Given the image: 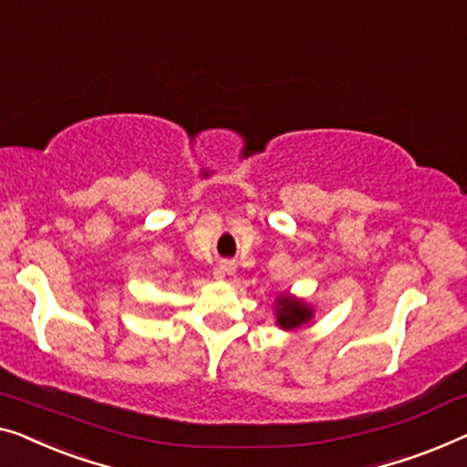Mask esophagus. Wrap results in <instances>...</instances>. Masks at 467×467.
Returning <instances> with one entry per match:
<instances>
[{
	"mask_svg": "<svg viewBox=\"0 0 467 467\" xmlns=\"http://www.w3.org/2000/svg\"><path fill=\"white\" fill-rule=\"evenodd\" d=\"M235 274V265L232 261H223L219 265V278H225V275H234Z\"/></svg>",
	"mask_w": 467,
	"mask_h": 467,
	"instance_id": "obj_1",
	"label": "esophagus"
}]
</instances>
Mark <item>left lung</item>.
Wrapping results in <instances>:
<instances>
[{
  "instance_id": "8db88e82",
  "label": "left lung",
  "mask_w": 467,
  "mask_h": 467,
  "mask_svg": "<svg viewBox=\"0 0 467 467\" xmlns=\"http://www.w3.org/2000/svg\"><path fill=\"white\" fill-rule=\"evenodd\" d=\"M314 307L312 303H307L301 296H295L290 293H280L274 301V317L275 327L282 330H296L303 324L314 320Z\"/></svg>"
}]
</instances>
